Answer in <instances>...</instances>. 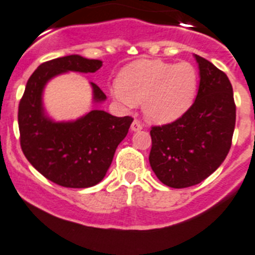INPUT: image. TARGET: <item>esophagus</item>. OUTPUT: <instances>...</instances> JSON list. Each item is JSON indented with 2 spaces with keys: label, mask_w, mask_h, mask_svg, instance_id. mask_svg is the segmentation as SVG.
<instances>
[{
  "label": "esophagus",
  "mask_w": 255,
  "mask_h": 255,
  "mask_svg": "<svg viewBox=\"0 0 255 255\" xmlns=\"http://www.w3.org/2000/svg\"><path fill=\"white\" fill-rule=\"evenodd\" d=\"M142 128H143V125H142L138 120H134L132 122V125H130V129H132L133 132H135V130H141Z\"/></svg>",
  "instance_id": "esophagus-1"
}]
</instances>
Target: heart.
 <instances>
[{
    "label": "heart",
    "mask_w": 255,
    "mask_h": 255,
    "mask_svg": "<svg viewBox=\"0 0 255 255\" xmlns=\"http://www.w3.org/2000/svg\"><path fill=\"white\" fill-rule=\"evenodd\" d=\"M197 83V70L191 63L138 60L121 71L113 94L126 106L142 102L152 122L170 123L190 108Z\"/></svg>",
    "instance_id": "heart-1"
}]
</instances>
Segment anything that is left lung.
Masks as SVG:
<instances>
[{"label":"left lung","instance_id":"obj_1","mask_svg":"<svg viewBox=\"0 0 255 255\" xmlns=\"http://www.w3.org/2000/svg\"><path fill=\"white\" fill-rule=\"evenodd\" d=\"M200 85L178 120L151 128L149 165L162 184L184 189L204 181L229 153L235 127L234 94L227 74L195 55Z\"/></svg>","mask_w":255,"mask_h":255}]
</instances>
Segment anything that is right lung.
I'll use <instances>...</instances> for the list:
<instances>
[{"mask_svg":"<svg viewBox=\"0 0 255 255\" xmlns=\"http://www.w3.org/2000/svg\"><path fill=\"white\" fill-rule=\"evenodd\" d=\"M101 60L69 55L42 63L27 80L18 104L20 144L28 162L42 176L64 187L85 189L103 180L114 152L133 122L94 109L74 122H54L42 108V90L51 78L66 71L95 73ZM94 102L106 101L92 83Z\"/></svg>","mask_w":255,"mask_h":255,"instance_id":"1","label":"right lung"}]
</instances>
